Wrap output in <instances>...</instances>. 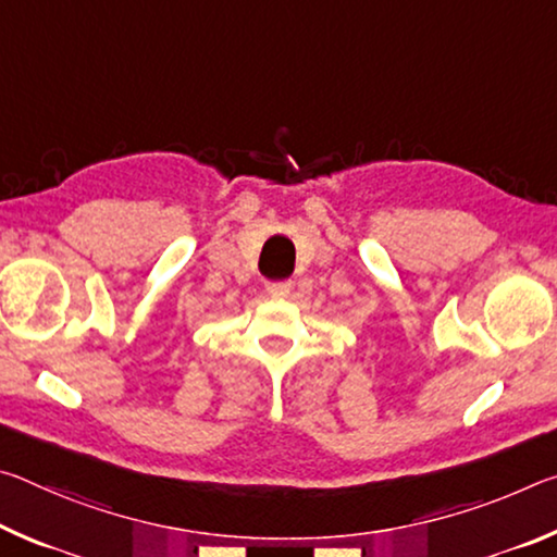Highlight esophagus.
Returning a JSON list of instances; mask_svg holds the SVG:
<instances>
[{
	"label": "esophagus",
	"mask_w": 557,
	"mask_h": 557,
	"mask_svg": "<svg viewBox=\"0 0 557 557\" xmlns=\"http://www.w3.org/2000/svg\"><path fill=\"white\" fill-rule=\"evenodd\" d=\"M289 292H292V282H272V285H268V295L275 299L289 297Z\"/></svg>",
	"instance_id": "1"
}]
</instances>
